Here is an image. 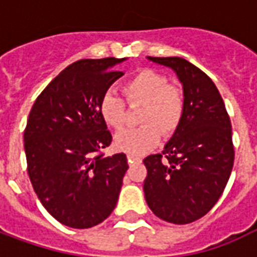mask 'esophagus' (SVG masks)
<instances>
[{
  "mask_svg": "<svg viewBox=\"0 0 257 257\" xmlns=\"http://www.w3.org/2000/svg\"><path fill=\"white\" fill-rule=\"evenodd\" d=\"M128 161L132 164V162H139L140 158L138 156H132V154H129L128 156Z\"/></svg>",
  "mask_w": 257,
  "mask_h": 257,
  "instance_id": "obj_1",
  "label": "esophagus"
}]
</instances>
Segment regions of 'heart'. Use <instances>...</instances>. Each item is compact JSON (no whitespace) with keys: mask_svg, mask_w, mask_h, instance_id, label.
Masks as SVG:
<instances>
[{"mask_svg":"<svg viewBox=\"0 0 257 257\" xmlns=\"http://www.w3.org/2000/svg\"><path fill=\"white\" fill-rule=\"evenodd\" d=\"M123 95L131 104H143L139 128L123 129L115 135L118 150L132 156L145 154L157 147L165 135L173 134L182 122L186 101L182 90L169 85L168 78L154 70H142L122 86ZM103 121L114 129L122 128L126 121V104L121 96L108 90L99 101Z\"/></svg>","mask_w":257,"mask_h":257,"instance_id":"obj_1","label":"heart"}]
</instances>
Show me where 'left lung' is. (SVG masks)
<instances>
[{"mask_svg": "<svg viewBox=\"0 0 257 257\" xmlns=\"http://www.w3.org/2000/svg\"><path fill=\"white\" fill-rule=\"evenodd\" d=\"M172 68L183 85L184 115L161 154L146 157L145 195L153 213L187 224L209 212L234 165L231 122L213 81L182 58H149Z\"/></svg>", "mask_w": 257, "mask_h": 257, "instance_id": "8db88e82", "label": "left lung"}]
</instances>
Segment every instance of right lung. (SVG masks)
Masks as SVG:
<instances>
[{"label": "right lung", "instance_id": "right-lung-1", "mask_svg": "<svg viewBox=\"0 0 257 257\" xmlns=\"http://www.w3.org/2000/svg\"><path fill=\"white\" fill-rule=\"evenodd\" d=\"M125 59H82L48 84L25 129L27 172L44 208L64 226L89 228L111 215L128 169L123 153L104 157L111 134L99 111Z\"/></svg>", "mask_w": 257, "mask_h": 257}]
</instances>
